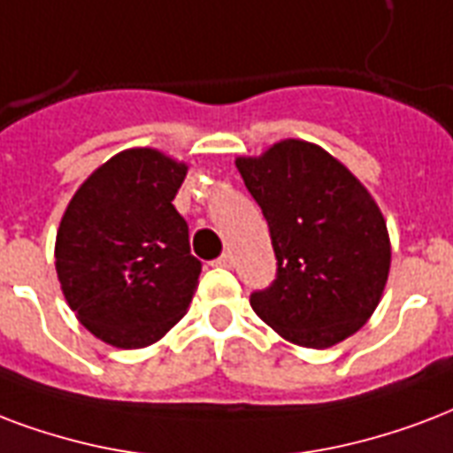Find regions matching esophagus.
<instances>
[{"label": "esophagus", "instance_id": "esophagus-1", "mask_svg": "<svg viewBox=\"0 0 453 453\" xmlns=\"http://www.w3.org/2000/svg\"><path fill=\"white\" fill-rule=\"evenodd\" d=\"M216 265H219V268H233L234 258L230 257V254H223L220 258H216Z\"/></svg>", "mask_w": 453, "mask_h": 453}]
</instances>
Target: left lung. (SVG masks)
Masks as SVG:
<instances>
[{
	"label": "left lung",
	"mask_w": 453,
	"mask_h": 453,
	"mask_svg": "<svg viewBox=\"0 0 453 453\" xmlns=\"http://www.w3.org/2000/svg\"><path fill=\"white\" fill-rule=\"evenodd\" d=\"M261 206L278 278L251 309L292 344L327 349L358 333L388 285L385 216L347 165L306 140H280L234 158Z\"/></svg>",
	"instance_id": "left-lung-1"
}]
</instances>
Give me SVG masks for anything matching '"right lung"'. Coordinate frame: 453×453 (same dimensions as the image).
<instances>
[{
  "instance_id": "add662e5",
  "label": "right lung",
  "mask_w": 453,
  "mask_h": 453,
  "mask_svg": "<svg viewBox=\"0 0 453 453\" xmlns=\"http://www.w3.org/2000/svg\"><path fill=\"white\" fill-rule=\"evenodd\" d=\"M188 164L133 147L96 168L65 206L57 275L89 333L119 349L158 342L185 316L202 264L173 199Z\"/></svg>"
}]
</instances>
